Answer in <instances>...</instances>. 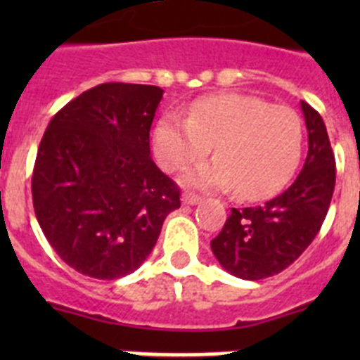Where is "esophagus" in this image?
Returning <instances> with one entry per match:
<instances>
[{
    "label": "esophagus",
    "mask_w": 360,
    "mask_h": 360,
    "mask_svg": "<svg viewBox=\"0 0 360 360\" xmlns=\"http://www.w3.org/2000/svg\"><path fill=\"white\" fill-rule=\"evenodd\" d=\"M202 202V196L195 195V193H184L182 195V203L184 205H196V203Z\"/></svg>",
    "instance_id": "34e87169"
}]
</instances>
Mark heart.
<instances>
[{
	"label": "heart",
	"instance_id": "obj_1",
	"mask_svg": "<svg viewBox=\"0 0 360 360\" xmlns=\"http://www.w3.org/2000/svg\"><path fill=\"white\" fill-rule=\"evenodd\" d=\"M165 171H180L214 148L216 158L196 165L184 182L200 189H232L243 200L276 195L294 174L303 149V122L292 108L254 95L198 98L187 119L169 113L153 133Z\"/></svg>",
	"mask_w": 360,
	"mask_h": 360
}]
</instances>
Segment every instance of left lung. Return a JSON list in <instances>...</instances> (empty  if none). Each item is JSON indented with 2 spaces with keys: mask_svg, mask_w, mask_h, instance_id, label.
Instances as JSON below:
<instances>
[{
  "mask_svg": "<svg viewBox=\"0 0 360 360\" xmlns=\"http://www.w3.org/2000/svg\"><path fill=\"white\" fill-rule=\"evenodd\" d=\"M301 110L308 155L294 184L265 205L232 209L211 241L219 265L236 278L257 281L279 274L307 250L326 218L335 187V157L319 113L307 103Z\"/></svg>",
  "mask_w": 360,
  "mask_h": 360,
  "instance_id": "obj_1",
  "label": "left lung"
}]
</instances>
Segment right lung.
<instances>
[{
    "instance_id": "right-lung-1",
    "label": "right lung",
    "mask_w": 360,
    "mask_h": 360,
    "mask_svg": "<svg viewBox=\"0 0 360 360\" xmlns=\"http://www.w3.org/2000/svg\"><path fill=\"white\" fill-rule=\"evenodd\" d=\"M164 90L104 82L57 111L41 139L32 202L44 236L73 270L119 279L144 263L180 189L149 157Z\"/></svg>"
}]
</instances>
